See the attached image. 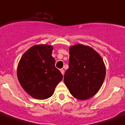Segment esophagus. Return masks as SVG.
I'll return each instance as SVG.
<instances>
[{
	"instance_id": "34e87169",
	"label": "esophagus",
	"mask_w": 125,
	"mask_h": 125,
	"mask_svg": "<svg viewBox=\"0 0 125 125\" xmlns=\"http://www.w3.org/2000/svg\"><path fill=\"white\" fill-rule=\"evenodd\" d=\"M60 71H61V73L62 74V75H64V70L63 69H61Z\"/></svg>"
}]
</instances>
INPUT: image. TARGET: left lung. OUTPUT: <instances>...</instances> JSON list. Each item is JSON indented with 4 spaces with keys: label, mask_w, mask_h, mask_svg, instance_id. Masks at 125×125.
<instances>
[{
    "label": "left lung",
    "mask_w": 125,
    "mask_h": 125,
    "mask_svg": "<svg viewBox=\"0 0 125 125\" xmlns=\"http://www.w3.org/2000/svg\"><path fill=\"white\" fill-rule=\"evenodd\" d=\"M69 52V68L64 77L65 84L75 98L88 100L98 92L103 84L106 75L104 60L87 45H72Z\"/></svg>",
    "instance_id": "left-lung-1"
}]
</instances>
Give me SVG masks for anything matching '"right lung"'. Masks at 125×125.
Returning a JSON list of instances; mask_svg holds the SVG:
<instances>
[{
	"label": "right lung",
	"instance_id": "1",
	"mask_svg": "<svg viewBox=\"0 0 125 125\" xmlns=\"http://www.w3.org/2000/svg\"><path fill=\"white\" fill-rule=\"evenodd\" d=\"M53 47L50 45H36L29 48L18 64L17 77L25 91L38 100L52 96L62 75L55 67L52 56Z\"/></svg>",
	"mask_w": 125,
	"mask_h": 125
}]
</instances>
